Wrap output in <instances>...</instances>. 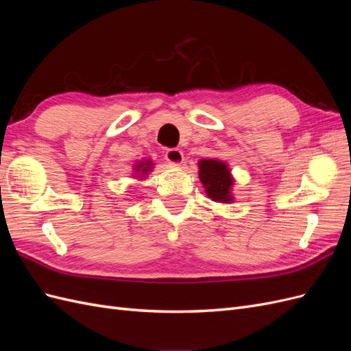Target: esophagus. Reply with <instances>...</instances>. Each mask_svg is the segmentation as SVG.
<instances>
[{"mask_svg":"<svg viewBox=\"0 0 351 351\" xmlns=\"http://www.w3.org/2000/svg\"><path fill=\"white\" fill-rule=\"evenodd\" d=\"M165 159L173 165H180L184 161V155L180 149H176V147H171V149H167L165 152Z\"/></svg>","mask_w":351,"mask_h":351,"instance_id":"obj_1","label":"esophagus"}]
</instances>
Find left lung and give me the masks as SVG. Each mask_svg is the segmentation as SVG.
<instances>
[{
	"label": "left lung",
	"mask_w": 351,
	"mask_h": 351,
	"mask_svg": "<svg viewBox=\"0 0 351 351\" xmlns=\"http://www.w3.org/2000/svg\"><path fill=\"white\" fill-rule=\"evenodd\" d=\"M199 178L212 200L224 202V204L232 200L230 195L232 178L227 164L217 159H202L199 162Z\"/></svg>",
	"instance_id": "left-lung-1"
}]
</instances>
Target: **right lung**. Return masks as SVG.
<instances>
[{
  "label": "right lung",
  "instance_id": "obj_1",
  "mask_svg": "<svg viewBox=\"0 0 351 351\" xmlns=\"http://www.w3.org/2000/svg\"><path fill=\"white\" fill-rule=\"evenodd\" d=\"M151 168H152V162L151 161H145V162H141V164L136 165V173L142 171V174H146Z\"/></svg>",
  "mask_w": 351,
  "mask_h": 351
}]
</instances>
